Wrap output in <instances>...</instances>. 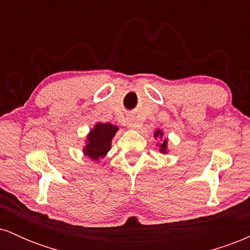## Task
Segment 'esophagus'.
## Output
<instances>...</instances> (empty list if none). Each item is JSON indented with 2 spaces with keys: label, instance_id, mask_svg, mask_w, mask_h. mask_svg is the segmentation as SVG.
<instances>
[{
  "label": "esophagus",
  "instance_id": "obj_1",
  "mask_svg": "<svg viewBox=\"0 0 250 250\" xmlns=\"http://www.w3.org/2000/svg\"><path fill=\"white\" fill-rule=\"evenodd\" d=\"M127 125H128V128H130V129H135L136 127H139V125H137L136 120H135V117H128Z\"/></svg>",
  "mask_w": 250,
  "mask_h": 250
}]
</instances>
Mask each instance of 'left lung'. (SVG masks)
Returning a JSON list of instances; mask_svg holds the SVG:
<instances>
[{
    "instance_id": "left-lung-1",
    "label": "left lung",
    "mask_w": 250,
    "mask_h": 250,
    "mask_svg": "<svg viewBox=\"0 0 250 250\" xmlns=\"http://www.w3.org/2000/svg\"><path fill=\"white\" fill-rule=\"evenodd\" d=\"M154 136L155 137H160V139H161V137L163 136V131L162 130H160V129H156V130H155V133H154ZM167 145H168V140L166 139L165 141H163L161 145H160V151H161V153H167Z\"/></svg>"
}]
</instances>
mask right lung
I'll return each instance as SVG.
<instances>
[{
    "instance_id": "1",
    "label": "right lung",
    "mask_w": 250,
    "mask_h": 250,
    "mask_svg": "<svg viewBox=\"0 0 250 250\" xmlns=\"http://www.w3.org/2000/svg\"><path fill=\"white\" fill-rule=\"evenodd\" d=\"M119 128L111 123H96L95 127L89 131L87 136V143L83 148L85 156L90 157L94 161H99L104 157L111 147V140L115 136Z\"/></svg>"
}]
</instances>
